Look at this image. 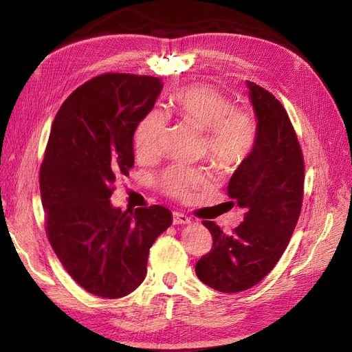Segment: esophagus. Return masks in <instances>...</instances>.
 I'll return each mask as SVG.
<instances>
[{
	"label": "esophagus",
	"instance_id": "esophagus-1",
	"mask_svg": "<svg viewBox=\"0 0 352 352\" xmlns=\"http://www.w3.org/2000/svg\"><path fill=\"white\" fill-rule=\"evenodd\" d=\"M173 223L175 225H188V223H190V219L188 216H185L184 212L175 211L173 212Z\"/></svg>",
	"mask_w": 352,
	"mask_h": 352
}]
</instances>
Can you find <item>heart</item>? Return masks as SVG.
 I'll use <instances>...</instances> for the list:
<instances>
[{"label": "heart", "mask_w": 352, "mask_h": 352, "mask_svg": "<svg viewBox=\"0 0 352 352\" xmlns=\"http://www.w3.org/2000/svg\"><path fill=\"white\" fill-rule=\"evenodd\" d=\"M173 113L184 122L204 132L207 155L219 170H235L247 162L258 138L255 116L235 109L233 102L220 91L207 85H190L179 89L170 98ZM167 131L164 113H148L135 132V150L144 160L158 154ZM207 184L201 168L175 164L168 167L160 180L163 192L175 199L186 201L197 189Z\"/></svg>", "instance_id": "1"}]
</instances>
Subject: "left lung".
I'll use <instances>...</instances> for the list:
<instances>
[{"instance_id":"8db88e82","label":"left lung","mask_w":352,"mask_h":352,"mask_svg":"<svg viewBox=\"0 0 352 352\" xmlns=\"http://www.w3.org/2000/svg\"><path fill=\"white\" fill-rule=\"evenodd\" d=\"M247 85L258 138L228 185L232 204L245 208L243 221L230 235L214 221H202L212 247L195 265L201 282L226 294L250 289L273 270L289 243L304 197V157L289 116L273 94L254 82Z\"/></svg>"}]
</instances>
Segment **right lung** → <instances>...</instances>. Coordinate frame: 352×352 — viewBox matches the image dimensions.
I'll return each instance as SVG.
<instances>
[{"instance_id": "right-lung-1", "label": "right lung", "mask_w": 352, "mask_h": 352, "mask_svg": "<svg viewBox=\"0 0 352 352\" xmlns=\"http://www.w3.org/2000/svg\"><path fill=\"white\" fill-rule=\"evenodd\" d=\"M163 89L162 79L105 73L63 102L39 170L45 232L73 280L102 298L135 291L151 245L172 225L162 206L114 208V182L133 167V133Z\"/></svg>"}]
</instances>
